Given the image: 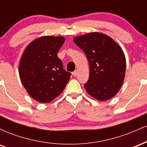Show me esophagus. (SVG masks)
<instances>
[{"label":"esophagus","mask_w":147,"mask_h":147,"mask_svg":"<svg viewBox=\"0 0 147 147\" xmlns=\"http://www.w3.org/2000/svg\"><path fill=\"white\" fill-rule=\"evenodd\" d=\"M72 75H73L74 77H76V76L77 75V72L76 71V70H75V71H74L73 72H72Z\"/></svg>","instance_id":"1"}]
</instances>
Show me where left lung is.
<instances>
[{
	"instance_id": "obj_1",
	"label": "left lung",
	"mask_w": 147,
	"mask_h": 147,
	"mask_svg": "<svg viewBox=\"0 0 147 147\" xmlns=\"http://www.w3.org/2000/svg\"><path fill=\"white\" fill-rule=\"evenodd\" d=\"M73 41L88 61L89 79L84 84L88 93L101 102L115 97L126 72V57L121 47L111 37L97 32L75 36Z\"/></svg>"
}]
</instances>
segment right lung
I'll list each match as a JSON object with an SVG mask.
<instances>
[{"instance_id":"1","label":"right lung","mask_w":147,"mask_h":147,"mask_svg":"<svg viewBox=\"0 0 147 147\" xmlns=\"http://www.w3.org/2000/svg\"><path fill=\"white\" fill-rule=\"evenodd\" d=\"M65 38L43 36L30 42L25 49L18 65L23 86L32 98L48 103L63 92L71 74L63 68L57 57Z\"/></svg>"}]
</instances>
